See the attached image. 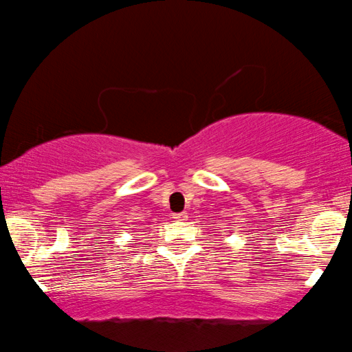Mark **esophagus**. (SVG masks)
<instances>
[{
  "label": "esophagus",
  "mask_w": 352,
  "mask_h": 352,
  "mask_svg": "<svg viewBox=\"0 0 352 352\" xmlns=\"http://www.w3.org/2000/svg\"><path fill=\"white\" fill-rule=\"evenodd\" d=\"M173 218H175L176 221H186L187 218H189V214H187L186 211H182V213H175V214H173Z\"/></svg>",
  "instance_id": "1"
}]
</instances>
